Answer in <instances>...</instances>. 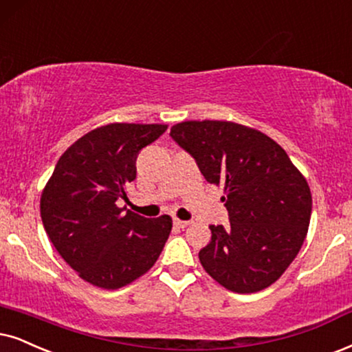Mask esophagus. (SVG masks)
<instances>
[{
    "instance_id": "1",
    "label": "esophagus",
    "mask_w": 352,
    "mask_h": 352,
    "mask_svg": "<svg viewBox=\"0 0 352 352\" xmlns=\"http://www.w3.org/2000/svg\"><path fill=\"white\" fill-rule=\"evenodd\" d=\"M191 224L190 221H180V219H173V226H175V228H179V229H185V228H188V226Z\"/></svg>"
}]
</instances>
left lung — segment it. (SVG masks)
<instances>
[{"label":"left lung","mask_w":352,"mask_h":352,"mask_svg":"<svg viewBox=\"0 0 352 352\" xmlns=\"http://www.w3.org/2000/svg\"><path fill=\"white\" fill-rule=\"evenodd\" d=\"M170 136L195 159L209 184L224 186L228 228L209 226L199 250L206 273L226 289L250 294L292 263L309 229L312 195L281 146L232 122H184Z\"/></svg>","instance_id":"left-lung-1"}]
</instances>
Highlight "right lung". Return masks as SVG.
Instances as JSON below:
<instances>
[{
	"label": "right lung",
	"instance_id": "add662e5",
	"mask_svg": "<svg viewBox=\"0 0 352 352\" xmlns=\"http://www.w3.org/2000/svg\"><path fill=\"white\" fill-rule=\"evenodd\" d=\"M166 130V124H107L79 138L56 162L40 216L58 253L84 281L126 286L161 255L170 216L148 219L117 203L128 199L138 154Z\"/></svg>",
	"mask_w": 352,
	"mask_h": 352
}]
</instances>
